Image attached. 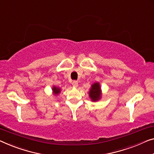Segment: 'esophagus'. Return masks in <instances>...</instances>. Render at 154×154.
<instances>
[{"mask_svg": "<svg viewBox=\"0 0 154 154\" xmlns=\"http://www.w3.org/2000/svg\"><path fill=\"white\" fill-rule=\"evenodd\" d=\"M72 85L73 87H75V88H77V87L78 86V82L77 81H73L72 82Z\"/></svg>", "mask_w": 154, "mask_h": 154, "instance_id": "obj_1", "label": "esophagus"}]
</instances>
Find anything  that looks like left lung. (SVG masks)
<instances>
[{
  "label": "left lung",
  "instance_id": "obj_1",
  "mask_svg": "<svg viewBox=\"0 0 154 154\" xmlns=\"http://www.w3.org/2000/svg\"><path fill=\"white\" fill-rule=\"evenodd\" d=\"M89 97L93 102H96L101 98V88L100 83L96 82L91 86V88L89 91Z\"/></svg>",
  "mask_w": 154,
  "mask_h": 154
}]
</instances>
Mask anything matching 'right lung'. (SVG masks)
<instances>
[{
  "label": "right lung",
  "mask_w": 154,
  "mask_h": 154,
  "mask_svg": "<svg viewBox=\"0 0 154 154\" xmlns=\"http://www.w3.org/2000/svg\"><path fill=\"white\" fill-rule=\"evenodd\" d=\"M52 91H53L54 95H58V94L60 93L61 89L59 88H57V87H55V86H53V88H52Z\"/></svg>",
  "instance_id": "obj_1"
}]
</instances>
